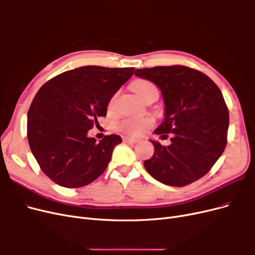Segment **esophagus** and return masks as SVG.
<instances>
[{
	"instance_id": "1",
	"label": "esophagus",
	"mask_w": 255,
	"mask_h": 255,
	"mask_svg": "<svg viewBox=\"0 0 255 255\" xmlns=\"http://www.w3.org/2000/svg\"><path fill=\"white\" fill-rule=\"evenodd\" d=\"M123 142H126V143H132V144H134V143H136V142H137V139H135V138L125 137V138H123Z\"/></svg>"
}]
</instances>
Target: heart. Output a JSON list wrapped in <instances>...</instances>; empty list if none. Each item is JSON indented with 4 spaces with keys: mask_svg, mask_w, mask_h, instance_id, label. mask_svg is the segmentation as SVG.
<instances>
[{
    "mask_svg": "<svg viewBox=\"0 0 255 255\" xmlns=\"http://www.w3.org/2000/svg\"><path fill=\"white\" fill-rule=\"evenodd\" d=\"M156 88L154 84L146 80H137L133 84V89L137 96L141 98L146 91L150 89ZM116 101V96H114L109 103V107L112 109ZM151 126V121L149 119H126L119 125V129L127 135L138 136Z\"/></svg>",
    "mask_w": 255,
    "mask_h": 255,
    "instance_id": "b5f03b06",
    "label": "heart"
}]
</instances>
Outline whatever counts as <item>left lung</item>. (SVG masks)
Here are the masks:
<instances>
[{
    "label": "left lung",
    "mask_w": 255,
    "mask_h": 255,
    "mask_svg": "<svg viewBox=\"0 0 255 255\" xmlns=\"http://www.w3.org/2000/svg\"><path fill=\"white\" fill-rule=\"evenodd\" d=\"M136 76L154 83L165 102V118L154 133L171 143L150 140L154 154L143 161L158 182L182 187L201 179L227 145L229 111L220 89L207 75L185 66L136 69Z\"/></svg>",
    "instance_id": "1"
}]
</instances>
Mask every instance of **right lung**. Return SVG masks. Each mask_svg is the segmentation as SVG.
<instances>
[{
  "mask_svg": "<svg viewBox=\"0 0 255 255\" xmlns=\"http://www.w3.org/2000/svg\"><path fill=\"white\" fill-rule=\"evenodd\" d=\"M134 70L84 66L56 75L38 90L27 113V139L54 183L79 188L104 172L121 137L112 134L96 142L87 133L98 117H105L111 99Z\"/></svg>",
  "mask_w": 255,
  "mask_h": 255,
  "instance_id": "obj_1",
  "label": "right lung"
}]
</instances>
